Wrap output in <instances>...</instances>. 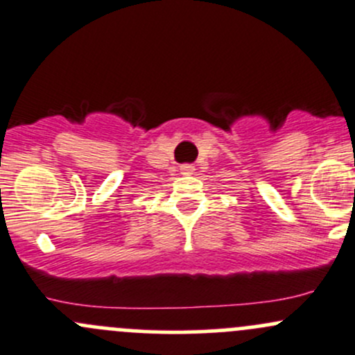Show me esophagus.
<instances>
[{
  "instance_id": "obj_1",
  "label": "esophagus",
  "mask_w": 355,
  "mask_h": 355,
  "mask_svg": "<svg viewBox=\"0 0 355 355\" xmlns=\"http://www.w3.org/2000/svg\"><path fill=\"white\" fill-rule=\"evenodd\" d=\"M194 170H196V168L192 166V164H182V166H180L182 175H192V173H194Z\"/></svg>"
}]
</instances>
